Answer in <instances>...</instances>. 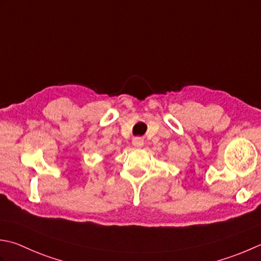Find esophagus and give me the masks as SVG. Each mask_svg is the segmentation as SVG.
Segmentation results:
<instances>
[{
	"label": "esophagus",
	"instance_id": "esophagus-1",
	"mask_svg": "<svg viewBox=\"0 0 261 261\" xmlns=\"http://www.w3.org/2000/svg\"><path fill=\"white\" fill-rule=\"evenodd\" d=\"M132 145L137 148H140L144 146V139L140 137H136V138H134V140H132Z\"/></svg>",
	"mask_w": 261,
	"mask_h": 261
}]
</instances>
